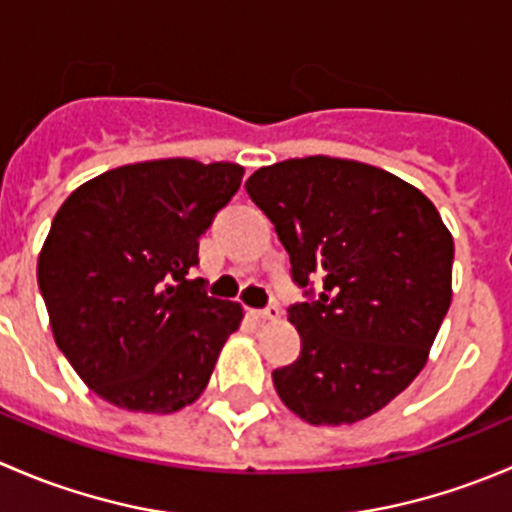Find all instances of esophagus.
<instances>
[{
    "instance_id": "34e87169",
    "label": "esophagus",
    "mask_w": 512,
    "mask_h": 512,
    "mask_svg": "<svg viewBox=\"0 0 512 512\" xmlns=\"http://www.w3.org/2000/svg\"><path fill=\"white\" fill-rule=\"evenodd\" d=\"M252 317L260 319V322H270V319L280 317V307H277V304H270V307L265 309H252Z\"/></svg>"
}]
</instances>
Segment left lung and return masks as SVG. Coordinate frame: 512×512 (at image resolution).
I'll list each match as a JSON object with an SVG mask.
<instances>
[{
	"instance_id": "1",
	"label": "left lung",
	"mask_w": 512,
	"mask_h": 512,
	"mask_svg": "<svg viewBox=\"0 0 512 512\" xmlns=\"http://www.w3.org/2000/svg\"><path fill=\"white\" fill-rule=\"evenodd\" d=\"M245 188L307 294L289 307L302 352L272 371L277 394L314 426L376 414L416 379L451 307L453 237L436 205L386 170L329 156L267 165Z\"/></svg>"
}]
</instances>
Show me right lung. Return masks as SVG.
I'll list each match as a JSON object with an SVG mask.
<instances>
[{
	"label": "right lung",
	"mask_w": 512,
	"mask_h": 512,
	"mask_svg": "<svg viewBox=\"0 0 512 512\" xmlns=\"http://www.w3.org/2000/svg\"><path fill=\"white\" fill-rule=\"evenodd\" d=\"M242 175L190 158L121 165L56 213L36 265L41 297L56 347L108 404L173 414L208 386L242 307L208 297L190 272Z\"/></svg>",
	"instance_id": "right-lung-1"
}]
</instances>
